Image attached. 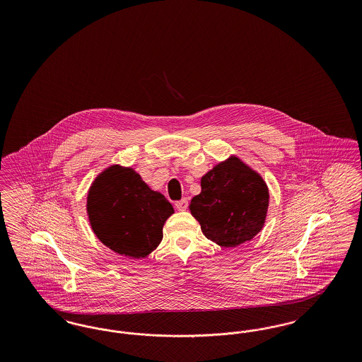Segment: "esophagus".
<instances>
[{
	"label": "esophagus",
	"mask_w": 362,
	"mask_h": 362,
	"mask_svg": "<svg viewBox=\"0 0 362 362\" xmlns=\"http://www.w3.org/2000/svg\"><path fill=\"white\" fill-rule=\"evenodd\" d=\"M175 207H176L179 211H185V210L189 207V201H187V198H183V199L177 201V202L175 204Z\"/></svg>",
	"instance_id": "1"
}]
</instances>
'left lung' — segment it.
<instances>
[{"label":"left lung","instance_id":"left-lung-1","mask_svg":"<svg viewBox=\"0 0 362 362\" xmlns=\"http://www.w3.org/2000/svg\"><path fill=\"white\" fill-rule=\"evenodd\" d=\"M202 191L189 211L209 240L225 248L251 240L264 224L269 189L258 173L239 158L218 164L201 180Z\"/></svg>","mask_w":362,"mask_h":362}]
</instances>
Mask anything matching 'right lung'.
Listing matches in <instances>:
<instances>
[{"instance_id": "add662e5", "label": "right lung", "mask_w": 362, "mask_h": 362, "mask_svg": "<svg viewBox=\"0 0 362 362\" xmlns=\"http://www.w3.org/2000/svg\"><path fill=\"white\" fill-rule=\"evenodd\" d=\"M86 210L95 235L110 250L145 258L163 239V225L173 213L167 198L148 187L138 173L110 167L92 185Z\"/></svg>"}]
</instances>
